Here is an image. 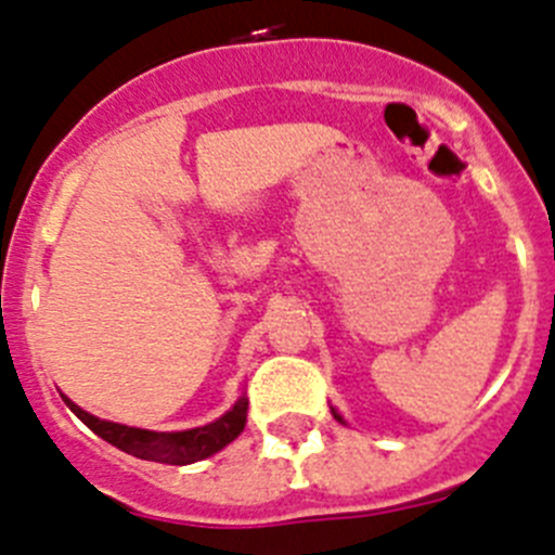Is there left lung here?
Wrapping results in <instances>:
<instances>
[{
  "mask_svg": "<svg viewBox=\"0 0 555 555\" xmlns=\"http://www.w3.org/2000/svg\"><path fill=\"white\" fill-rule=\"evenodd\" d=\"M333 415H335V418H338V421H340V415H338V413H333Z\"/></svg>",
  "mask_w": 555,
  "mask_h": 555,
  "instance_id": "1",
  "label": "left lung"
}]
</instances>
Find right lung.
<instances>
[{
    "label": "right lung",
    "instance_id": "right-lung-1",
    "mask_svg": "<svg viewBox=\"0 0 555 555\" xmlns=\"http://www.w3.org/2000/svg\"><path fill=\"white\" fill-rule=\"evenodd\" d=\"M65 404H68L76 413V418L88 426V429H93L101 440L112 443L115 449L126 451V454L137 456V460L165 462V465H192V462H201L206 460V456L217 454V451L225 449L231 440H236V437L242 435L244 424H247V404H250V401L242 396V399L233 404V410H228V413L222 415V418H217L215 424H206L201 426V429L170 431V435L101 421L95 418V415L85 413V410L76 406L70 399H65Z\"/></svg>",
    "mask_w": 555,
    "mask_h": 555
}]
</instances>
